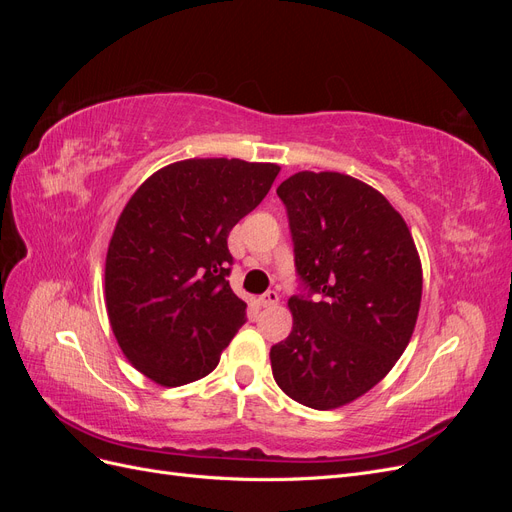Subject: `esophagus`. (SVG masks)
I'll use <instances>...</instances> for the list:
<instances>
[{"instance_id":"34e87169","label":"esophagus","mask_w":512,"mask_h":512,"mask_svg":"<svg viewBox=\"0 0 512 512\" xmlns=\"http://www.w3.org/2000/svg\"><path fill=\"white\" fill-rule=\"evenodd\" d=\"M277 303H280V294H277L275 290H269L267 294H262V297L258 299L260 307H273Z\"/></svg>"}]
</instances>
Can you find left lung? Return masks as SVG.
I'll list each match as a JSON object with an SVG mask.
<instances>
[{
  "mask_svg": "<svg viewBox=\"0 0 512 512\" xmlns=\"http://www.w3.org/2000/svg\"><path fill=\"white\" fill-rule=\"evenodd\" d=\"M294 262L316 299L292 297V331L271 348L277 386L335 410L389 374L416 327L421 256L401 213L376 188L333 170H301L277 188Z\"/></svg>",
  "mask_w": 512,
  "mask_h": 512,
  "instance_id": "8db88e82",
  "label": "left lung"
}]
</instances>
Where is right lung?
Returning a JSON list of instances; mask_svg holds the SVG:
<instances>
[{
  "mask_svg": "<svg viewBox=\"0 0 512 512\" xmlns=\"http://www.w3.org/2000/svg\"><path fill=\"white\" fill-rule=\"evenodd\" d=\"M277 173L271 162L190 158L156 170L123 207L106 252V314L121 352L151 382L170 389L205 378L243 327L226 239Z\"/></svg>",
  "mask_w": 512,
  "mask_h": 512,
  "instance_id": "1",
  "label": "right lung"
}]
</instances>
